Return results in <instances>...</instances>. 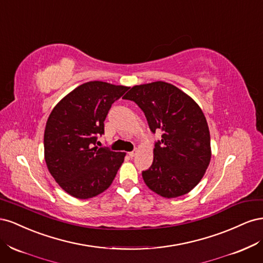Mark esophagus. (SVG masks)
Masks as SVG:
<instances>
[{
	"instance_id": "esophagus-1",
	"label": "esophagus",
	"mask_w": 263,
	"mask_h": 263,
	"mask_svg": "<svg viewBox=\"0 0 263 263\" xmlns=\"http://www.w3.org/2000/svg\"><path fill=\"white\" fill-rule=\"evenodd\" d=\"M137 154V150H134V151H130V153H128V155L133 158V157H135V155Z\"/></svg>"
}]
</instances>
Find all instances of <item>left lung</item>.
I'll return each mask as SVG.
<instances>
[{
    "instance_id": "1",
    "label": "left lung",
    "mask_w": 263,
    "mask_h": 263,
    "mask_svg": "<svg viewBox=\"0 0 263 263\" xmlns=\"http://www.w3.org/2000/svg\"><path fill=\"white\" fill-rule=\"evenodd\" d=\"M125 100L142 109L153 133L161 130L154 162L142 171L146 185L162 197L189 193L203 178L211 161V136L197 103L173 84L156 81L135 85Z\"/></svg>"
}]
</instances>
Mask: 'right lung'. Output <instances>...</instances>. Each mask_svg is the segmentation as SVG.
<instances>
[{
    "label": "right lung",
    "instance_id": "obj_1",
    "mask_svg": "<svg viewBox=\"0 0 263 263\" xmlns=\"http://www.w3.org/2000/svg\"><path fill=\"white\" fill-rule=\"evenodd\" d=\"M128 86L102 81L79 85L53 107L44 135L45 160L54 181L71 196L86 200L112 184L125 153L97 146L113 103Z\"/></svg>",
    "mask_w": 263,
    "mask_h": 263
}]
</instances>
